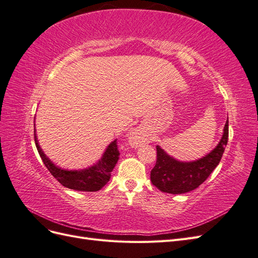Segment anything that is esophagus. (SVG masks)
Here are the masks:
<instances>
[{
	"label": "esophagus",
	"instance_id": "34e87169",
	"mask_svg": "<svg viewBox=\"0 0 258 258\" xmlns=\"http://www.w3.org/2000/svg\"><path fill=\"white\" fill-rule=\"evenodd\" d=\"M129 142L132 146H139L143 143V137L141 136L140 132L134 131V132H131L130 138H129Z\"/></svg>",
	"mask_w": 258,
	"mask_h": 258
}]
</instances>
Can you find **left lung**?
<instances>
[{
  "label": "left lung",
  "mask_w": 258,
  "mask_h": 258,
  "mask_svg": "<svg viewBox=\"0 0 258 258\" xmlns=\"http://www.w3.org/2000/svg\"><path fill=\"white\" fill-rule=\"evenodd\" d=\"M228 142V119L224 127V134L220 143L214 150L199 160L191 162L177 161L156 146L157 160L151 171L153 185L163 192L184 194L196 189L204 183L212 171L220 163L225 147Z\"/></svg>",
  "instance_id": "left-lung-1"
}]
</instances>
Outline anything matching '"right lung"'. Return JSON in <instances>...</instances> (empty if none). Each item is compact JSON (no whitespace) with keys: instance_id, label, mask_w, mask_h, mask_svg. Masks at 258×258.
I'll use <instances>...</instances> for the list:
<instances>
[{"instance_id":"add662e5","label":"right lung","mask_w":258,"mask_h":258,"mask_svg":"<svg viewBox=\"0 0 258 258\" xmlns=\"http://www.w3.org/2000/svg\"><path fill=\"white\" fill-rule=\"evenodd\" d=\"M35 126V124H34ZM34 141L41 158L51 175L67 188L79 191H98L110 181L111 172L119 159V151L117 147V140L107 146L102 158L95 166L80 171H69L56 167L46 157L42 148L38 145L35 129Z\"/></svg>"}]
</instances>
